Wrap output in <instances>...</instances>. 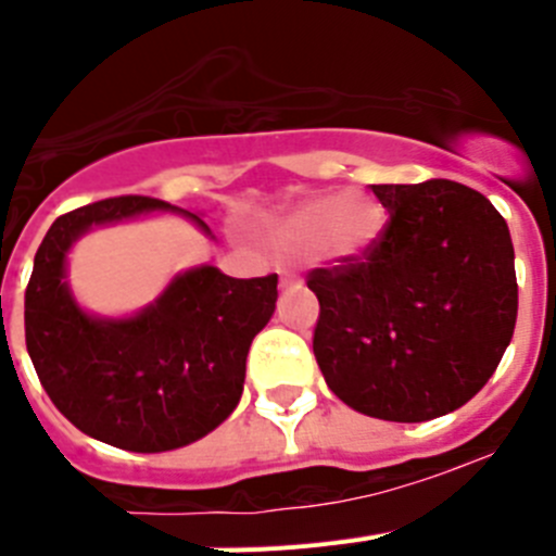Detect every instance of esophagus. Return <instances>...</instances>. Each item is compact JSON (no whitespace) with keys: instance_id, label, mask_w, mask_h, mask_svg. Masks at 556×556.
I'll use <instances>...</instances> for the list:
<instances>
[{"instance_id":"obj_1","label":"esophagus","mask_w":556,"mask_h":556,"mask_svg":"<svg viewBox=\"0 0 556 556\" xmlns=\"http://www.w3.org/2000/svg\"><path fill=\"white\" fill-rule=\"evenodd\" d=\"M298 283H301V281H298V275H283V278H281V287H298Z\"/></svg>"}]
</instances>
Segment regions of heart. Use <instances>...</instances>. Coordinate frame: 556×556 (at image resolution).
<instances>
[{
    "mask_svg": "<svg viewBox=\"0 0 556 556\" xmlns=\"http://www.w3.org/2000/svg\"><path fill=\"white\" fill-rule=\"evenodd\" d=\"M384 228L376 200L362 191H337L289 205L267 223V239L283 255L308 253L317 264L351 267L370 258Z\"/></svg>",
    "mask_w": 556,
    "mask_h": 556,
    "instance_id": "b5f03b06",
    "label": "heart"
}]
</instances>
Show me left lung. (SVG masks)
Instances as JSON below:
<instances>
[{
  "mask_svg": "<svg viewBox=\"0 0 556 556\" xmlns=\"http://www.w3.org/2000/svg\"><path fill=\"white\" fill-rule=\"evenodd\" d=\"M390 211L372 255L314 269V356L328 390L362 415L424 424L488 384L518 317L509 228L484 194L454 184H381Z\"/></svg>",
  "mask_w": 556,
  "mask_h": 556,
  "instance_id": "1",
  "label": "left lung"
}]
</instances>
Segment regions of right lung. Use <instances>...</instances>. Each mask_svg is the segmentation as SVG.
I'll return each mask as SVG.
<instances>
[{
  "mask_svg": "<svg viewBox=\"0 0 556 556\" xmlns=\"http://www.w3.org/2000/svg\"><path fill=\"white\" fill-rule=\"evenodd\" d=\"M150 214L189 219L217 242L194 211L152 198L100 200L52 223L24 292L27 353L52 404L83 434L136 454L184 448L228 420L250 342L278 301V275L230 278L200 264L172 275L139 312H88L68 287L77 239Z\"/></svg>",
  "mask_w": 556,
  "mask_h": 556,
  "instance_id": "add662e5",
  "label": "right lung"
}]
</instances>
